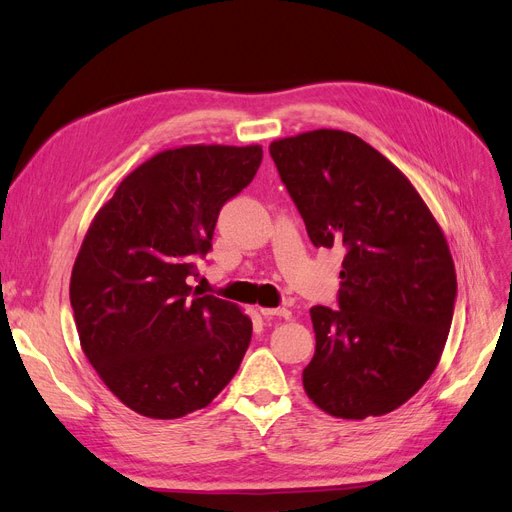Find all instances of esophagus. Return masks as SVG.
<instances>
[{
  "label": "esophagus",
  "mask_w": 512,
  "mask_h": 512,
  "mask_svg": "<svg viewBox=\"0 0 512 512\" xmlns=\"http://www.w3.org/2000/svg\"><path fill=\"white\" fill-rule=\"evenodd\" d=\"M260 312H262V316H266V318H273V316L285 318V320L291 318V312H289L287 308H260Z\"/></svg>",
  "instance_id": "obj_1"
}]
</instances>
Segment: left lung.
<instances>
[{
    "instance_id": "1",
    "label": "left lung",
    "mask_w": 512,
    "mask_h": 512,
    "mask_svg": "<svg viewBox=\"0 0 512 512\" xmlns=\"http://www.w3.org/2000/svg\"><path fill=\"white\" fill-rule=\"evenodd\" d=\"M268 150L312 244L345 250L339 308L310 310L306 393L343 419L395 411L436 370L453 322L444 233L409 179L355 134L314 130Z\"/></svg>"
}]
</instances>
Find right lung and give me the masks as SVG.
Instances as JSON below:
<instances>
[{"instance_id":"right-lung-1","label":"right lung","mask_w":512,"mask_h":512,"mask_svg":"<svg viewBox=\"0 0 512 512\" xmlns=\"http://www.w3.org/2000/svg\"><path fill=\"white\" fill-rule=\"evenodd\" d=\"M262 163V148L194 144L136 167L99 210L76 256L70 302L84 355L132 411L175 419L235 376L252 320L188 285L213 248L221 208Z\"/></svg>"}]
</instances>
